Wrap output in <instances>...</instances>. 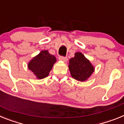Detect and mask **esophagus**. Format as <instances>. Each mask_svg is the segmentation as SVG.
<instances>
[{
	"mask_svg": "<svg viewBox=\"0 0 124 124\" xmlns=\"http://www.w3.org/2000/svg\"><path fill=\"white\" fill-rule=\"evenodd\" d=\"M59 60L62 61H64V62H66L68 61V58L67 57H64V56H60L58 58Z\"/></svg>",
	"mask_w": 124,
	"mask_h": 124,
	"instance_id": "obj_1",
	"label": "esophagus"
}]
</instances>
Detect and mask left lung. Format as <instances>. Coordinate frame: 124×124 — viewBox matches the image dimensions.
Returning a JSON list of instances; mask_svg holds the SVG:
<instances>
[{"label": "left lung", "mask_w": 124, "mask_h": 124, "mask_svg": "<svg viewBox=\"0 0 124 124\" xmlns=\"http://www.w3.org/2000/svg\"><path fill=\"white\" fill-rule=\"evenodd\" d=\"M72 77L79 81H85L94 71V67L81 52H76L69 61L68 65Z\"/></svg>", "instance_id": "8db88e82"}]
</instances>
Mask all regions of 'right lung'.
I'll return each instance as SVG.
<instances>
[{
  "label": "right lung",
  "instance_id": "1",
  "mask_svg": "<svg viewBox=\"0 0 124 124\" xmlns=\"http://www.w3.org/2000/svg\"><path fill=\"white\" fill-rule=\"evenodd\" d=\"M56 61V59L54 55L49 53L48 50H42L29 61L28 68L36 76L37 78L41 79L49 75Z\"/></svg>",
  "mask_w": 124,
  "mask_h": 124
}]
</instances>
